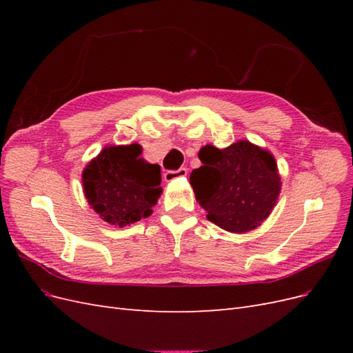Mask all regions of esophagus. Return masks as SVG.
I'll use <instances>...</instances> for the list:
<instances>
[{"instance_id": "1", "label": "esophagus", "mask_w": 353, "mask_h": 353, "mask_svg": "<svg viewBox=\"0 0 353 353\" xmlns=\"http://www.w3.org/2000/svg\"><path fill=\"white\" fill-rule=\"evenodd\" d=\"M184 176H187V168H179L178 170H166L163 175L166 183H172L174 179L184 178Z\"/></svg>"}]
</instances>
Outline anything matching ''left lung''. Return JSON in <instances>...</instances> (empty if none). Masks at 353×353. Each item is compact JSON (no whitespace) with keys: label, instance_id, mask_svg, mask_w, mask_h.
Listing matches in <instances>:
<instances>
[{"label":"left lung","instance_id":"obj_1","mask_svg":"<svg viewBox=\"0 0 353 353\" xmlns=\"http://www.w3.org/2000/svg\"><path fill=\"white\" fill-rule=\"evenodd\" d=\"M201 166L190 175L199 205L206 218L230 232L258 228L270 216L281 190L274 156L241 140L227 148L201 147Z\"/></svg>","mask_w":353,"mask_h":353}]
</instances>
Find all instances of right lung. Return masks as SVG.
Here are the masks:
<instances>
[{"label":"right lung","instance_id":"add662e5","mask_svg":"<svg viewBox=\"0 0 353 353\" xmlns=\"http://www.w3.org/2000/svg\"><path fill=\"white\" fill-rule=\"evenodd\" d=\"M140 144L108 145L82 172L90 206L110 225L125 227L152 215L162 194L160 166L145 162Z\"/></svg>","mask_w":353,"mask_h":353}]
</instances>
